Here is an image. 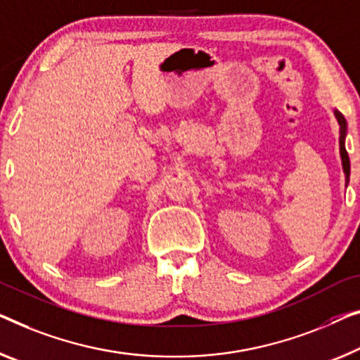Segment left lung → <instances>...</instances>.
Listing matches in <instances>:
<instances>
[{
	"instance_id": "1",
	"label": "left lung",
	"mask_w": 360,
	"mask_h": 360,
	"mask_svg": "<svg viewBox=\"0 0 360 360\" xmlns=\"http://www.w3.org/2000/svg\"><path fill=\"white\" fill-rule=\"evenodd\" d=\"M335 117L340 124V157H341V165H342V171H345V178H346V186L349 184V174H351V163H349V157H347L346 152V134H347V122L345 120V116L341 115L338 110H333Z\"/></svg>"
}]
</instances>
